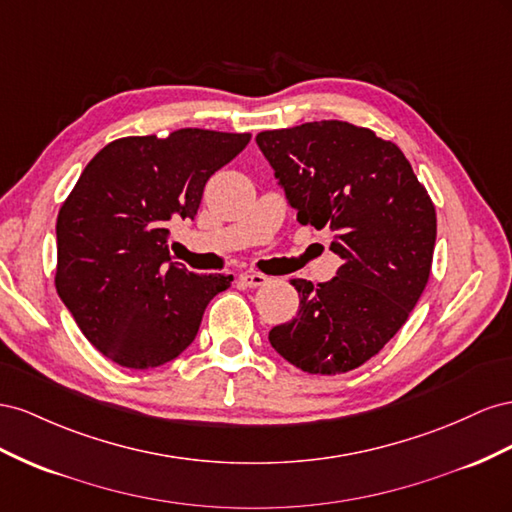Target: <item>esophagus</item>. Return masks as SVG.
I'll list each match as a JSON object with an SVG mask.
<instances>
[{
    "label": "esophagus",
    "mask_w": 512,
    "mask_h": 512,
    "mask_svg": "<svg viewBox=\"0 0 512 512\" xmlns=\"http://www.w3.org/2000/svg\"><path fill=\"white\" fill-rule=\"evenodd\" d=\"M240 283L246 287H261L268 283V276L261 274V272H246L240 276Z\"/></svg>",
    "instance_id": "esophagus-1"
}]
</instances>
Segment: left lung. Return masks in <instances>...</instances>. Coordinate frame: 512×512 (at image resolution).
I'll use <instances>...</instances> for the list:
<instances>
[{
    "instance_id": "8db88e82",
    "label": "left lung",
    "mask_w": 512,
    "mask_h": 512,
    "mask_svg": "<svg viewBox=\"0 0 512 512\" xmlns=\"http://www.w3.org/2000/svg\"><path fill=\"white\" fill-rule=\"evenodd\" d=\"M257 145L300 225L330 229L343 264L328 283L291 279L300 309L270 330L294 367L315 375L358 369L414 311L431 274L435 206L399 145L339 120L264 130Z\"/></svg>"
}]
</instances>
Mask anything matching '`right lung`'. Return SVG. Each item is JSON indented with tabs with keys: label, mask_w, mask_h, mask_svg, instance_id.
Listing matches in <instances>:
<instances>
[{
	"label": "right lung",
	"mask_w": 512,
	"mask_h": 512,
	"mask_svg": "<svg viewBox=\"0 0 512 512\" xmlns=\"http://www.w3.org/2000/svg\"><path fill=\"white\" fill-rule=\"evenodd\" d=\"M251 133L180 128L105 145L57 214L55 289L102 356L154 369L193 343L229 274L171 264L169 225L195 218L210 175Z\"/></svg>",
	"instance_id": "add662e5"
}]
</instances>
